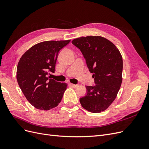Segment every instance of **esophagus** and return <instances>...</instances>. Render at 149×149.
Returning <instances> with one entry per match:
<instances>
[{
  "instance_id": "obj_1",
  "label": "esophagus",
  "mask_w": 149,
  "mask_h": 149,
  "mask_svg": "<svg viewBox=\"0 0 149 149\" xmlns=\"http://www.w3.org/2000/svg\"><path fill=\"white\" fill-rule=\"evenodd\" d=\"M70 85L71 86V87H73V88H76V87H78V84H73V83H70Z\"/></svg>"
}]
</instances>
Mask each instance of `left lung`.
I'll return each mask as SVG.
<instances>
[{"label":"left lung","instance_id":"8db88e82","mask_svg":"<svg viewBox=\"0 0 149 149\" xmlns=\"http://www.w3.org/2000/svg\"><path fill=\"white\" fill-rule=\"evenodd\" d=\"M85 58L96 85L86 86L80 98L84 109L99 113L107 109L118 95L123 81V57L115 45L101 36H88L72 41Z\"/></svg>","mask_w":149,"mask_h":149}]
</instances>
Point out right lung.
<instances>
[{
    "label": "right lung",
    "instance_id": "right-lung-1",
    "mask_svg": "<svg viewBox=\"0 0 149 149\" xmlns=\"http://www.w3.org/2000/svg\"><path fill=\"white\" fill-rule=\"evenodd\" d=\"M68 40L45 41L35 45L25 52L17 68V80L26 100L35 108L48 111L61 102L67 84L48 76L54 73L60 50Z\"/></svg>",
    "mask_w": 149,
    "mask_h": 149
}]
</instances>
